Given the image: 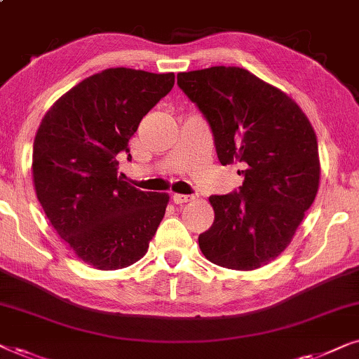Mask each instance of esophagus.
Here are the masks:
<instances>
[{
  "instance_id": "1",
  "label": "esophagus",
  "mask_w": 359,
  "mask_h": 359,
  "mask_svg": "<svg viewBox=\"0 0 359 359\" xmlns=\"http://www.w3.org/2000/svg\"><path fill=\"white\" fill-rule=\"evenodd\" d=\"M194 196H188V194H173V203L175 204H184L193 201Z\"/></svg>"
}]
</instances>
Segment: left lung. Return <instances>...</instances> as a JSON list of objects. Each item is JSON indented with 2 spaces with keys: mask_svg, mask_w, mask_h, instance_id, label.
<instances>
[{
  "mask_svg": "<svg viewBox=\"0 0 359 359\" xmlns=\"http://www.w3.org/2000/svg\"><path fill=\"white\" fill-rule=\"evenodd\" d=\"M198 106L222 165H240L243 184L210 196L214 224L199 235L204 257L250 271L279 257L316 199L320 178L317 137L301 107L278 88L238 67L178 75Z\"/></svg>",
  "mask_w": 359,
  "mask_h": 359,
  "instance_id": "1",
  "label": "left lung"
}]
</instances>
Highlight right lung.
Masks as SVG:
<instances>
[{"label": "right lung", "mask_w": 359, "mask_h": 359, "mask_svg": "<svg viewBox=\"0 0 359 359\" xmlns=\"http://www.w3.org/2000/svg\"><path fill=\"white\" fill-rule=\"evenodd\" d=\"M173 73L107 68L43 116L34 140L37 199L57 233L96 269L134 264L165 215L168 194L122 181L119 156L144 116L171 91Z\"/></svg>", "instance_id": "obj_1"}]
</instances>
